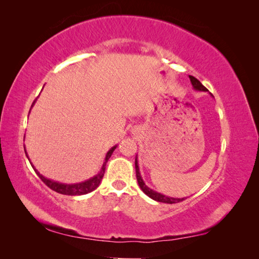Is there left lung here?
<instances>
[{"label":"left lung","mask_w":259,"mask_h":259,"mask_svg":"<svg viewBox=\"0 0 259 259\" xmlns=\"http://www.w3.org/2000/svg\"><path fill=\"white\" fill-rule=\"evenodd\" d=\"M188 76H190V80H191V83H192V85H193V89L196 90V91H208L207 88H205L202 84V83H201L198 80V78H195L194 76H192V75H188ZM135 168H136V176H137V182H138L139 187L142 188V191L145 193L147 196H150L151 199L157 201V202H163V203H169V204L178 203V202H181V201L186 199V198H171V196H166L164 194H161V193H159V192L153 191L152 188L148 187L146 184L144 183L143 178H142V175H140L137 156H136V160H135Z\"/></svg>","instance_id":"1"}]
</instances>
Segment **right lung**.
Here are the masks:
<instances>
[{"label": "right lung", "mask_w": 259, "mask_h": 259, "mask_svg": "<svg viewBox=\"0 0 259 259\" xmlns=\"http://www.w3.org/2000/svg\"><path fill=\"white\" fill-rule=\"evenodd\" d=\"M35 102H36V100H34V103ZM34 103H33V105H34ZM33 105H32V106H33ZM116 147H117L116 145L113 146L111 150L107 152L106 156H105L104 163L102 165V169H100V171L97 175H96V176L87 179V181H84V182L76 183V184H64V183L55 182V181H52V179H49V178H46L45 176H43V175H41L36 169H35V166L32 163H30V164H32L33 169L35 170V172L37 174V176L42 179V182L45 183L48 187L51 188L52 191H55L57 193H60V194H64V195H83V194H88V193L93 192L94 190H96V188L99 186V184H100V182H102V179L104 177V174H105V166H106L108 159L111 157L114 150H115ZM25 153H26V150H25ZM26 156L28 157L27 153H26Z\"/></svg>", "instance_id": "1"}]
</instances>
